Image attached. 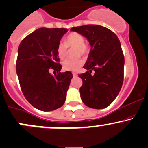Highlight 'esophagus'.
Here are the masks:
<instances>
[{
  "label": "esophagus",
  "instance_id": "esophagus-1",
  "mask_svg": "<svg viewBox=\"0 0 148 148\" xmlns=\"http://www.w3.org/2000/svg\"><path fill=\"white\" fill-rule=\"evenodd\" d=\"M72 74H73V76H77V74H76V72H73Z\"/></svg>",
  "mask_w": 148,
  "mask_h": 148
}]
</instances>
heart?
Listing matches in <instances>:
<instances>
[{
  "label": "heart",
  "mask_w": 148,
  "mask_h": 148,
  "mask_svg": "<svg viewBox=\"0 0 148 148\" xmlns=\"http://www.w3.org/2000/svg\"><path fill=\"white\" fill-rule=\"evenodd\" d=\"M65 42H60L58 44L56 47V53L58 57L62 60L67 55V47H75L74 55L75 56H86L89 53L90 46L88 43L85 42L84 37L81 34L76 32H72L66 37ZM84 61L79 57L74 58L67 59L62 62V67L66 71L75 72L79 70L83 65Z\"/></svg>",
  "instance_id": "heart-1"
}]
</instances>
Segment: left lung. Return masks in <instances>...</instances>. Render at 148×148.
Returning <instances> with one entry per match:
<instances>
[{"label":"left lung","instance_id":"left-lung-1","mask_svg":"<svg viewBox=\"0 0 148 148\" xmlns=\"http://www.w3.org/2000/svg\"><path fill=\"white\" fill-rule=\"evenodd\" d=\"M71 30L86 37L91 46L84 66L88 71L79 74L83 81L81 99L90 108H106L118 96L123 84L125 58L120 40L113 31L99 25L74 27ZM92 70L94 75L91 74Z\"/></svg>","mask_w":148,"mask_h":148}]
</instances>
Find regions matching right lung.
Wrapping results in <instances>:
<instances>
[{"label":"right lung","mask_w":148,"mask_h":148,"mask_svg":"<svg viewBox=\"0 0 148 148\" xmlns=\"http://www.w3.org/2000/svg\"><path fill=\"white\" fill-rule=\"evenodd\" d=\"M67 28H40L27 35L18 48L16 70L21 89L32 106L51 111L64 104L73 76L60 72L56 53L58 44ZM53 70L57 74H50Z\"/></svg>","instance_id":"obj_1"}]
</instances>
